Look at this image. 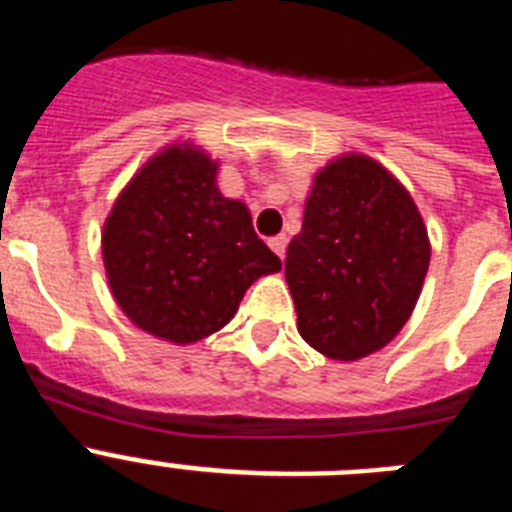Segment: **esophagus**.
<instances>
[{
  "label": "esophagus",
  "mask_w": 512,
  "mask_h": 512,
  "mask_svg": "<svg viewBox=\"0 0 512 512\" xmlns=\"http://www.w3.org/2000/svg\"><path fill=\"white\" fill-rule=\"evenodd\" d=\"M269 248L277 253L279 259H284V253H287V235H274V238H269Z\"/></svg>",
  "instance_id": "obj_1"
}]
</instances>
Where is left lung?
<instances>
[{
	"label": "left lung",
	"instance_id": "left-lung-1",
	"mask_svg": "<svg viewBox=\"0 0 512 512\" xmlns=\"http://www.w3.org/2000/svg\"><path fill=\"white\" fill-rule=\"evenodd\" d=\"M431 264L418 205L379 161L343 153L312 176L284 277L297 330L333 361L384 348L408 323Z\"/></svg>",
	"mask_w": 512,
	"mask_h": 512
}]
</instances>
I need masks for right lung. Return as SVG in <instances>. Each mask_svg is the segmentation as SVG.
Here are the masks:
<instances>
[{
	"label": "right lung",
	"mask_w": 512,
	"mask_h": 512,
	"mask_svg": "<svg viewBox=\"0 0 512 512\" xmlns=\"http://www.w3.org/2000/svg\"><path fill=\"white\" fill-rule=\"evenodd\" d=\"M220 161L176 140L133 174L102 230L110 292L130 323L189 346L230 323L246 289L282 269L246 202L217 187Z\"/></svg>",
	"instance_id": "obj_1"
}]
</instances>
